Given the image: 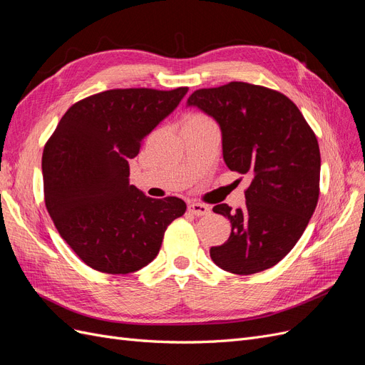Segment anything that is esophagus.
<instances>
[{
    "label": "esophagus",
    "mask_w": 365,
    "mask_h": 365,
    "mask_svg": "<svg viewBox=\"0 0 365 365\" xmlns=\"http://www.w3.org/2000/svg\"><path fill=\"white\" fill-rule=\"evenodd\" d=\"M189 212L195 216H205L210 212H212V208L205 204H200V202H190L189 204Z\"/></svg>",
    "instance_id": "34e87169"
}]
</instances>
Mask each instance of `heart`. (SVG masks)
Wrapping results in <instances>:
<instances>
[{
	"label": "heart",
	"instance_id": "heart-1",
	"mask_svg": "<svg viewBox=\"0 0 365 365\" xmlns=\"http://www.w3.org/2000/svg\"><path fill=\"white\" fill-rule=\"evenodd\" d=\"M185 121H196V123H204V121H212L204 114H190L185 118Z\"/></svg>",
	"mask_w": 365,
	"mask_h": 365
}]
</instances>
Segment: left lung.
I'll list each match as a JSON object with an SVG mask.
<instances>
[{
    "instance_id": "8db88e82",
    "label": "left lung",
    "mask_w": 365,
    "mask_h": 365,
    "mask_svg": "<svg viewBox=\"0 0 365 365\" xmlns=\"http://www.w3.org/2000/svg\"><path fill=\"white\" fill-rule=\"evenodd\" d=\"M187 105L217 121L228 169L251 178L244 207H213L230 219L231 235L210 248V257L239 275L274 267L302 237L318 202L322 158L314 130L291 98L247 82L196 90Z\"/></svg>"
}]
</instances>
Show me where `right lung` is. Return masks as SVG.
<instances>
[{
	"label": "right lung",
	"instance_id": "1",
	"mask_svg": "<svg viewBox=\"0 0 365 365\" xmlns=\"http://www.w3.org/2000/svg\"><path fill=\"white\" fill-rule=\"evenodd\" d=\"M187 86L172 91L117 88L82 98L42 153L46 207L61 237L96 271L129 274L157 257L168 225L185 202L153 200L129 184V160Z\"/></svg>",
	"mask_w": 365,
	"mask_h": 365
}]
</instances>
